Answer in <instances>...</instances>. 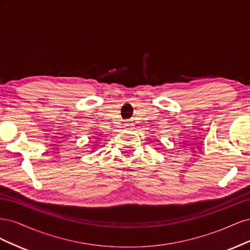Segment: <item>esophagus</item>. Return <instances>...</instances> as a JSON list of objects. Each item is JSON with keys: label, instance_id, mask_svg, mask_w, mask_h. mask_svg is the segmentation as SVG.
<instances>
[{"label": "esophagus", "instance_id": "34e87169", "mask_svg": "<svg viewBox=\"0 0 250 250\" xmlns=\"http://www.w3.org/2000/svg\"><path fill=\"white\" fill-rule=\"evenodd\" d=\"M132 126H133V123H132V121H130V120L126 121L125 124H124V127H125V128H130V127H132Z\"/></svg>", "mask_w": 250, "mask_h": 250}]
</instances>
